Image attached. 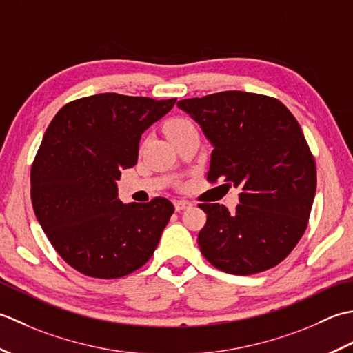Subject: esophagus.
<instances>
[{
  "label": "esophagus",
  "instance_id": "esophagus-1",
  "mask_svg": "<svg viewBox=\"0 0 353 353\" xmlns=\"http://www.w3.org/2000/svg\"><path fill=\"white\" fill-rule=\"evenodd\" d=\"M174 205H175L176 212H181V210H184V208L189 207L190 203H189V201H184V199H178V201H175Z\"/></svg>",
  "mask_w": 353,
  "mask_h": 353
}]
</instances>
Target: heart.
<instances>
[{
    "label": "heart",
    "mask_w": 353,
    "mask_h": 353,
    "mask_svg": "<svg viewBox=\"0 0 353 353\" xmlns=\"http://www.w3.org/2000/svg\"><path fill=\"white\" fill-rule=\"evenodd\" d=\"M189 126H193V123H192V121H189V120H185V119H172L169 123L166 125V132L170 137V135H174V134H176L179 131H183V129L189 128Z\"/></svg>",
    "instance_id": "obj_1"
}]
</instances>
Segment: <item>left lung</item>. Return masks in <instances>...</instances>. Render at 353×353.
Instances as JSON below:
<instances>
[{"instance_id":"1","label":"left lung","mask_w":353,"mask_h":353,"mask_svg":"<svg viewBox=\"0 0 353 353\" xmlns=\"http://www.w3.org/2000/svg\"><path fill=\"white\" fill-rule=\"evenodd\" d=\"M213 145L207 181L239 189L233 213L199 204L207 222L201 253L228 274L276 267L303 236L317 187V169L303 131L274 97L222 91L176 103Z\"/></svg>"}]
</instances>
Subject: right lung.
<instances>
[{
    "label": "right lung",
    "mask_w": 353,
    "mask_h": 353,
    "mask_svg": "<svg viewBox=\"0 0 353 353\" xmlns=\"http://www.w3.org/2000/svg\"><path fill=\"white\" fill-rule=\"evenodd\" d=\"M175 102L105 92L62 106L48 125L32 164V204L76 271L119 279L154 254L174 204L161 196L123 204L116 179L137 164L141 134Z\"/></svg>",
    "instance_id": "add662e5"
}]
</instances>
